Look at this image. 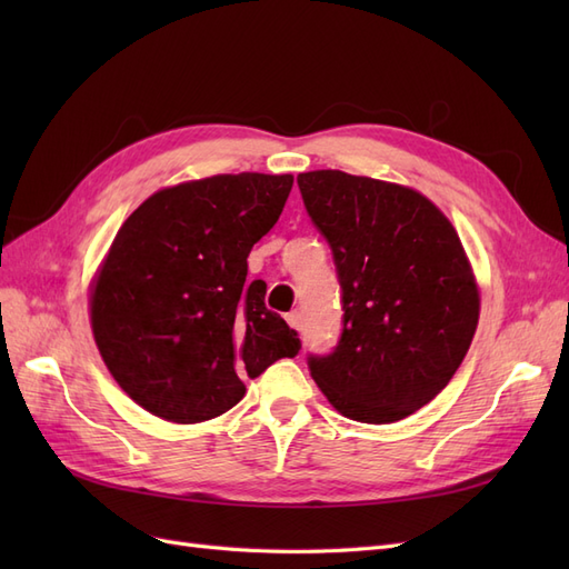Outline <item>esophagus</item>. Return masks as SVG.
I'll use <instances>...</instances> for the list:
<instances>
[{
	"label": "esophagus",
	"mask_w": 569,
	"mask_h": 569,
	"mask_svg": "<svg viewBox=\"0 0 569 569\" xmlns=\"http://www.w3.org/2000/svg\"><path fill=\"white\" fill-rule=\"evenodd\" d=\"M287 322H289V327H295V330H301L303 316L299 311H291V313H287Z\"/></svg>",
	"instance_id": "1"
}]
</instances>
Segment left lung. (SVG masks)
<instances>
[{"label": "left lung", "instance_id": "left-lung-1", "mask_svg": "<svg viewBox=\"0 0 569 569\" xmlns=\"http://www.w3.org/2000/svg\"><path fill=\"white\" fill-rule=\"evenodd\" d=\"M297 182L332 249L343 311L337 347L308 356V370L341 416L403 420L451 382L477 330L479 291L460 237L410 187L341 170Z\"/></svg>", "mask_w": 569, "mask_h": 569}]
</instances>
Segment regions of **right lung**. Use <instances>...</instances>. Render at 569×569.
<instances>
[{
  "instance_id": "right-lung-1",
  "label": "right lung",
  "mask_w": 569,
  "mask_h": 569,
  "mask_svg": "<svg viewBox=\"0 0 569 569\" xmlns=\"http://www.w3.org/2000/svg\"><path fill=\"white\" fill-rule=\"evenodd\" d=\"M291 176H213L151 194L118 230L92 287L101 358L151 416L192 425L242 401L301 349L297 330L247 282L251 247L278 222Z\"/></svg>"
}]
</instances>
